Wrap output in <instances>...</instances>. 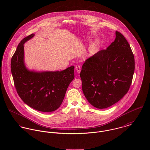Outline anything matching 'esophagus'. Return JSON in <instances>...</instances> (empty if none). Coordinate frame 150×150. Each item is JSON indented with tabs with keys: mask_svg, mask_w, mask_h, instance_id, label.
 <instances>
[{
	"mask_svg": "<svg viewBox=\"0 0 150 150\" xmlns=\"http://www.w3.org/2000/svg\"><path fill=\"white\" fill-rule=\"evenodd\" d=\"M75 69H76V70H77V71L78 73H80V72L81 71V66H80V65H77V66H76Z\"/></svg>",
	"mask_w": 150,
	"mask_h": 150,
	"instance_id": "34e87169",
	"label": "esophagus"
}]
</instances>
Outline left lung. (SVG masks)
<instances>
[{
    "instance_id": "8db88e82",
    "label": "left lung",
    "mask_w": 150,
    "mask_h": 150,
    "mask_svg": "<svg viewBox=\"0 0 150 150\" xmlns=\"http://www.w3.org/2000/svg\"><path fill=\"white\" fill-rule=\"evenodd\" d=\"M106 50L88 58L80 77L88 101L97 108H106L128 92L134 71V58L130 45L120 32Z\"/></svg>"
}]
</instances>
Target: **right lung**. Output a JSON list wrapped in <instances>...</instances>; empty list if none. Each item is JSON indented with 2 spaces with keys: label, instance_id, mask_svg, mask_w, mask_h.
Returning a JSON list of instances; mask_svg holds the SVG:
<instances>
[{
  "label": "right lung",
  "instance_id": "right-lung-1",
  "mask_svg": "<svg viewBox=\"0 0 150 150\" xmlns=\"http://www.w3.org/2000/svg\"><path fill=\"white\" fill-rule=\"evenodd\" d=\"M31 34L19 43L11 60V70L17 92L29 107L42 112L58 108L66 90L74 78V66L59 71L28 70L23 62V44L34 36Z\"/></svg>",
  "mask_w": 150,
  "mask_h": 150
}]
</instances>
